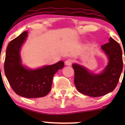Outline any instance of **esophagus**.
I'll return each instance as SVG.
<instances>
[{
    "instance_id": "esophagus-1",
    "label": "esophagus",
    "mask_w": 125,
    "mask_h": 125,
    "mask_svg": "<svg viewBox=\"0 0 125 125\" xmlns=\"http://www.w3.org/2000/svg\"><path fill=\"white\" fill-rule=\"evenodd\" d=\"M72 63H73V60L71 59H68L65 61V63L66 66H71L72 65Z\"/></svg>"
}]
</instances>
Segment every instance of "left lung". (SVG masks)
Wrapping results in <instances>:
<instances>
[{"label": "left lung", "mask_w": 125, "mask_h": 125, "mask_svg": "<svg viewBox=\"0 0 125 125\" xmlns=\"http://www.w3.org/2000/svg\"><path fill=\"white\" fill-rule=\"evenodd\" d=\"M101 48L107 56L108 62L99 74L90 71L79 64L72 65L77 89L82 94L93 97L102 96L113 91L123 70L122 51L118 43L110 37L109 42L102 45Z\"/></svg>", "instance_id": "left-lung-1"}]
</instances>
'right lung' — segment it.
Instances as JSON below:
<instances>
[{
  "label": "right lung",
  "mask_w": 125,
  "mask_h": 125,
  "mask_svg": "<svg viewBox=\"0 0 125 125\" xmlns=\"http://www.w3.org/2000/svg\"><path fill=\"white\" fill-rule=\"evenodd\" d=\"M27 37L28 32L25 31L8 43L4 63L5 74L17 95L30 99L42 97L50 93L54 75L63 68L64 62L59 61L36 69L24 66L20 53Z\"/></svg>",
  "instance_id": "1"
}]
</instances>
